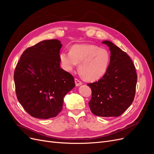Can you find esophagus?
<instances>
[{
    "instance_id": "obj_1",
    "label": "esophagus",
    "mask_w": 154,
    "mask_h": 154,
    "mask_svg": "<svg viewBox=\"0 0 154 154\" xmlns=\"http://www.w3.org/2000/svg\"><path fill=\"white\" fill-rule=\"evenodd\" d=\"M74 81H75V84H76V86H80L81 85H82V82L80 80H78V78H75L74 79Z\"/></svg>"
}]
</instances>
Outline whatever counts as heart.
<instances>
[{
	"label": "heart",
	"mask_w": 154,
	"mask_h": 154,
	"mask_svg": "<svg viewBox=\"0 0 154 154\" xmlns=\"http://www.w3.org/2000/svg\"><path fill=\"white\" fill-rule=\"evenodd\" d=\"M59 58L62 68L71 71L78 63L82 75L90 80H99L106 73L110 62L108 51L91 44L74 45L70 52L62 51Z\"/></svg>",
	"instance_id": "1"
}]
</instances>
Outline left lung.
<instances>
[{"instance_id": "obj_1", "label": "left lung", "mask_w": 154, "mask_h": 154, "mask_svg": "<svg viewBox=\"0 0 154 154\" xmlns=\"http://www.w3.org/2000/svg\"><path fill=\"white\" fill-rule=\"evenodd\" d=\"M110 60L106 73L97 82L88 83L92 90L88 102L92 114L101 117H118L132 103L136 94L137 74L129 56L108 40Z\"/></svg>"}]
</instances>
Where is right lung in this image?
Returning a JSON list of instances; mask_svg holds the SVG:
<instances>
[{
    "instance_id": "obj_1",
    "label": "right lung",
    "mask_w": 154,
    "mask_h": 154,
    "mask_svg": "<svg viewBox=\"0 0 154 154\" xmlns=\"http://www.w3.org/2000/svg\"><path fill=\"white\" fill-rule=\"evenodd\" d=\"M57 40L42 41L26 49L14 72L17 99L36 118L56 117L62 110L63 98L75 86L74 77L60 68Z\"/></svg>"
}]
</instances>
